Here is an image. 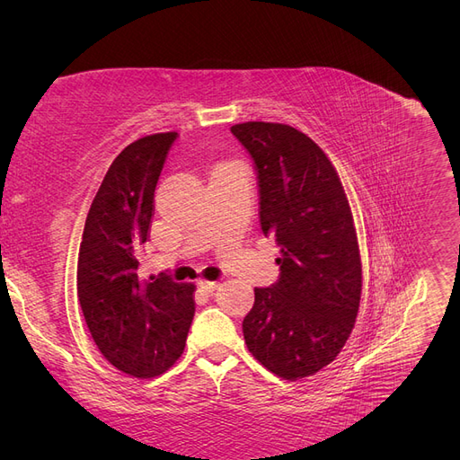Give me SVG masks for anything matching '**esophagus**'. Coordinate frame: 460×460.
I'll list each match as a JSON object with an SVG mask.
<instances>
[{
  "instance_id": "34e87169",
  "label": "esophagus",
  "mask_w": 460,
  "mask_h": 460,
  "mask_svg": "<svg viewBox=\"0 0 460 460\" xmlns=\"http://www.w3.org/2000/svg\"><path fill=\"white\" fill-rule=\"evenodd\" d=\"M198 284H199V288L205 289V291H215V289L218 288V282H215V280H199Z\"/></svg>"
}]
</instances>
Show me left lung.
Here are the masks:
<instances>
[{"instance_id": "1", "label": "left lung", "mask_w": 460, "mask_h": 460, "mask_svg": "<svg viewBox=\"0 0 460 460\" xmlns=\"http://www.w3.org/2000/svg\"><path fill=\"white\" fill-rule=\"evenodd\" d=\"M259 172L261 228L274 235L280 278L255 288L243 318L247 349L296 382L316 374L349 340L363 291V264L349 201L338 171L307 134L282 122L230 128Z\"/></svg>"}]
</instances>
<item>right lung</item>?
Returning <instances> with one entry per match:
<instances>
[{
  "mask_svg": "<svg viewBox=\"0 0 460 460\" xmlns=\"http://www.w3.org/2000/svg\"><path fill=\"white\" fill-rule=\"evenodd\" d=\"M178 132L140 137L111 163L82 232L76 288L97 349L134 378H155L184 353L196 286L144 278L155 186Z\"/></svg>",
  "mask_w": 460,
  "mask_h": 460,
  "instance_id": "right-lung-1",
  "label": "right lung"
}]
</instances>
